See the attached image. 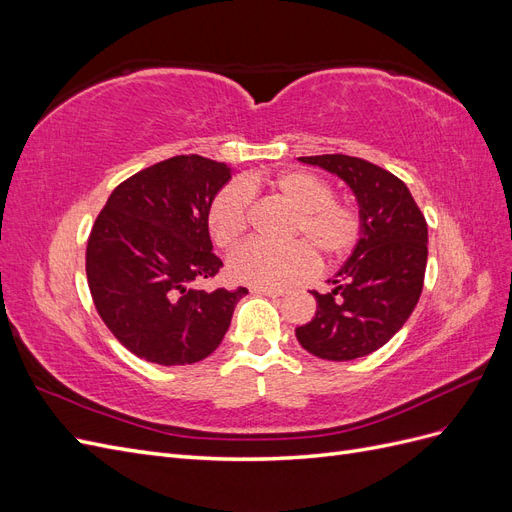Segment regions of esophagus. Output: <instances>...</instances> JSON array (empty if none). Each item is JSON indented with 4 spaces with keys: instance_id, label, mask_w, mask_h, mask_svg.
Returning a JSON list of instances; mask_svg holds the SVG:
<instances>
[{
    "instance_id": "1",
    "label": "esophagus",
    "mask_w": 512,
    "mask_h": 512,
    "mask_svg": "<svg viewBox=\"0 0 512 512\" xmlns=\"http://www.w3.org/2000/svg\"><path fill=\"white\" fill-rule=\"evenodd\" d=\"M252 292L262 294V297H273V299L284 297V294H286V290H282V288H277V290H273V288H254Z\"/></svg>"
}]
</instances>
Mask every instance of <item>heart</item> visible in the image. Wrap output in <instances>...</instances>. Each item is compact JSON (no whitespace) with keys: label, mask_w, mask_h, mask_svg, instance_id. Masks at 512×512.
Instances as JSON below:
<instances>
[{"label":"heart","mask_w":512,"mask_h":512,"mask_svg":"<svg viewBox=\"0 0 512 512\" xmlns=\"http://www.w3.org/2000/svg\"><path fill=\"white\" fill-rule=\"evenodd\" d=\"M258 179L245 185L228 183L213 196L207 226L215 245L232 247L250 224V192ZM267 188L292 207L284 226V245L247 243L228 258V273L235 282L252 288H284L297 284L314 271L318 254L322 262L348 256L361 239V215L352 205L333 198L331 185L305 170H286L271 177Z\"/></svg>","instance_id":"1"}]
</instances>
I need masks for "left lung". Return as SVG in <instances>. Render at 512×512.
<instances>
[{
    "label": "left lung",
    "mask_w": 512,
    "mask_h": 512,
    "mask_svg": "<svg viewBox=\"0 0 512 512\" xmlns=\"http://www.w3.org/2000/svg\"><path fill=\"white\" fill-rule=\"evenodd\" d=\"M344 179L361 207V239L337 271L333 290L316 297V316L297 329L299 344L327 361H352L382 348L421 299L427 222L406 183L389 170L344 153L299 158Z\"/></svg>",
    "instance_id": "8db88e82"
}]
</instances>
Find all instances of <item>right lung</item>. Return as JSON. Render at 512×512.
<instances>
[{
    "instance_id": "obj_1",
    "label": "right lung",
    "mask_w": 512,
    "mask_h": 512,
    "mask_svg": "<svg viewBox=\"0 0 512 512\" xmlns=\"http://www.w3.org/2000/svg\"><path fill=\"white\" fill-rule=\"evenodd\" d=\"M228 179L222 162L196 153L168 158L121 181L91 228V299L138 359L190 365L222 344L247 288L207 292L194 284L222 269L207 213Z\"/></svg>"
}]
</instances>
